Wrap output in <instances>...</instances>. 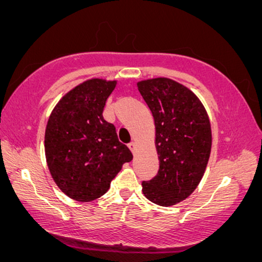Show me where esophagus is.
Here are the masks:
<instances>
[{"mask_svg": "<svg viewBox=\"0 0 262 262\" xmlns=\"http://www.w3.org/2000/svg\"><path fill=\"white\" fill-rule=\"evenodd\" d=\"M128 148H130L131 151L135 154V150H136V143H135V142H131V143H128Z\"/></svg>", "mask_w": 262, "mask_h": 262, "instance_id": "1", "label": "esophagus"}]
</instances>
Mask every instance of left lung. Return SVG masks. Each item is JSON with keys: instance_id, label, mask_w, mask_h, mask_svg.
Returning a JSON list of instances; mask_svg holds the SVG:
<instances>
[{"instance_id": "left-lung-1", "label": "left lung", "mask_w": 262, "mask_h": 262, "mask_svg": "<svg viewBox=\"0 0 262 262\" xmlns=\"http://www.w3.org/2000/svg\"><path fill=\"white\" fill-rule=\"evenodd\" d=\"M137 87L155 120L160 160L156 177L142 182L143 194L160 206L175 205L205 173L212 144L209 116L194 93L170 78L139 81Z\"/></svg>"}]
</instances>
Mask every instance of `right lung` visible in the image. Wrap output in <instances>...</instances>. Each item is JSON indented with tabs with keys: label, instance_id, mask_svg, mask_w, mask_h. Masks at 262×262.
Returning a JSON list of instances; mask_svg holds the SVG:
<instances>
[{
	"label": "right lung",
	"instance_id": "obj_1",
	"mask_svg": "<svg viewBox=\"0 0 262 262\" xmlns=\"http://www.w3.org/2000/svg\"><path fill=\"white\" fill-rule=\"evenodd\" d=\"M117 81L92 78L68 92L50 114L45 156L60 191L77 202H92L108 191L130 149L119 142L116 127L103 119L106 100Z\"/></svg>",
	"mask_w": 262,
	"mask_h": 262
}]
</instances>
